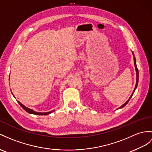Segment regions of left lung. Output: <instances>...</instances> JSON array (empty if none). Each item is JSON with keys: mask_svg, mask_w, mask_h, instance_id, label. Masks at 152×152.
<instances>
[{"mask_svg": "<svg viewBox=\"0 0 152 152\" xmlns=\"http://www.w3.org/2000/svg\"><path fill=\"white\" fill-rule=\"evenodd\" d=\"M132 54H133V56H134V65H135V71H136V77H137V79H136V84H135V88H134V91H133V93H132V94L131 95V96H130V97H129V99H128V101L126 102L124 104H123V105L122 106H121L119 108H118L117 109H121V108H123V107H124L127 104H128V102H129V100H130V99H131V97H132V95H133V94H134V93L135 92V90H136V88H137V84H138V81H139V71H138V69H137V64H136V59H135V56H134V52H132Z\"/></svg>", "mask_w": 152, "mask_h": 152, "instance_id": "left-lung-1", "label": "left lung"}]
</instances>
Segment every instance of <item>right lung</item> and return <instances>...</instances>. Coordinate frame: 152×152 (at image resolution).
<instances>
[{
  "mask_svg": "<svg viewBox=\"0 0 152 152\" xmlns=\"http://www.w3.org/2000/svg\"><path fill=\"white\" fill-rule=\"evenodd\" d=\"M9 79H10V78H9ZM9 80H10V79H9ZM12 94H13V93H12ZM13 97H14V95H13ZM18 103L20 105V106L26 111V112H27L28 113H30V114L39 115H49V114H50L51 113L53 112L54 111H55V110H52V111H51V112H35V111H34V110H31V109H30V108H27L26 106H25L24 105H23V104H22V103H21L20 102H19V101H18Z\"/></svg>",
  "mask_w": 152,
  "mask_h": 152,
  "instance_id": "add662e5",
  "label": "right lung"
}]
</instances>
